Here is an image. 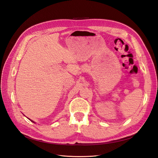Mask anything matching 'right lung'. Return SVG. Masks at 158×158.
<instances>
[{"label": "right lung", "instance_id": "1", "mask_svg": "<svg viewBox=\"0 0 158 158\" xmlns=\"http://www.w3.org/2000/svg\"><path fill=\"white\" fill-rule=\"evenodd\" d=\"M28 118V119H29V120H30V121H31L32 123H35V122H34V121H33L31 120V119H30V118Z\"/></svg>", "mask_w": 158, "mask_h": 158}]
</instances>
